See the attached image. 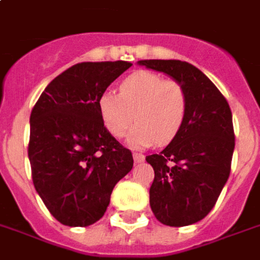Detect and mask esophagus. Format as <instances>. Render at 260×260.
Returning <instances> with one entry per match:
<instances>
[{"label": "esophagus", "instance_id": "esophagus-1", "mask_svg": "<svg viewBox=\"0 0 260 260\" xmlns=\"http://www.w3.org/2000/svg\"><path fill=\"white\" fill-rule=\"evenodd\" d=\"M134 160H135V163H142L145 160V155H142V153H134Z\"/></svg>", "mask_w": 260, "mask_h": 260}]
</instances>
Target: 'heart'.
<instances>
[{"label":"heart","mask_w":260,"mask_h":260,"mask_svg":"<svg viewBox=\"0 0 260 260\" xmlns=\"http://www.w3.org/2000/svg\"><path fill=\"white\" fill-rule=\"evenodd\" d=\"M97 105L104 126L114 138H121L138 119L126 143L148 148L156 142L166 145L179 135L188 111V95L180 81L142 70L121 83L119 94L103 92Z\"/></svg>","instance_id":"obj_1"}]
</instances>
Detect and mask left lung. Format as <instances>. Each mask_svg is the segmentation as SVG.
<instances>
[{"label": "left lung", "instance_id": "1", "mask_svg": "<svg viewBox=\"0 0 260 260\" xmlns=\"http://www.w3.org/2000/svg\"><path fill=\"white\" fill-rule=\"evenodd\" d=\"M186 87L188 111L179 135L160 153L146 156L155 170L149 203L169 226L199 222L211 211L231 172L235 148L231 108L211 80L181 60H139Z\"/></svg>", "mask_w": 260, "mask_h": 260}]
</instances>
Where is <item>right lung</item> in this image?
<instances>
[{"label":"right lung","instance_id":"obj_1","mask_svg":"<svg viewBox=\"0 0 260 260\" xmlns=\"http://www.w3.org/2000/svg\"><path fill=\"white\" fill-rule=\"evenodd\" d=\"M132 63L84 61L59 74L30 112L28 156L35 188L67 226L97 222L134 159L107 131L99 97Z\"/></svg>","mask_w":260,"mask_h":260}]
</instances>
